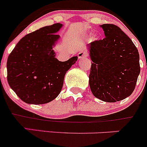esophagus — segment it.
Listing matches in <instances>:
<instances>
[{
    "mask_svg": "<svg viewBox=\"0 0 147 147\" xmlns=\"http://www.w3.org/2000/svg\"><path fill=\"white\" fill-rule=\"evenodd\" d=\"M87 56H88V53L85 51H80L78 54V57L79 59L85 58V57H87Z\"/></svg>",
    "mask_w": 147,
    "mask_h": 147,
    "instance_id": "34e87169",
    "label": "esophagus"
}]
</instances>
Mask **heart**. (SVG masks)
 Returning a JSON list of instances; mask_svg holds the SVG:
<instances>
[{
	"instance_id": "heart-1",
	"label": "heart",
	"mask_w": 147,
	"mask_h": 147,
	"mask_svg": "<svg viewBox=\"0 0 147 147\" xmlns=\"http://www.w3.org/2000/svg\"><path fill=\"white\" fill-rule=\"evenodd\" d=\"M96 38H97V37H96V35H94V36L92 37V39H94V40H95Z\"/></svg>"
}]
</instances>
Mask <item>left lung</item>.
Instances as JSON below:
<instances>
[{
    "label": "left lung",
    "instance_id": "left-lung-1",
    "mask_svg": "<svg viewBox=\"0 0 147 147\" xmlns=\"http://www.w3.org/2000/svg\"><path fill=\"white\" fill-rule=\"evenodd\" d=\"M105 38L87 45L92 60L89 84L93 95L115 102L130 96L140 73L139 55L131 40L118 26H100Z\"/></svg>",
    "mask_w": 147,
    "mask_h": 147
}]
</instances>
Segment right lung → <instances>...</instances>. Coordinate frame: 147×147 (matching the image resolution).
Listing matches in <instances>:
<instances>
[{
	"instance_id": "right-lung-1",
	"label": "right lung",
	"mask_w": 147,
	"mask_h": 147,
	"mask_svg": "<svg viewBox=\"0 0 147 147\" xmlns=\"http://www.w3.org/2000/svg\"><path fill=\"white\" fill-rule=\"evenodd\" d=\"M61 23L41 28L23 37L7 61V79L10 88L28 104L42 105L53 101L61 92L65 75L78 60L65 62L55 57L53 48L60 39Z\"/></svg>"
}]
</instances>
